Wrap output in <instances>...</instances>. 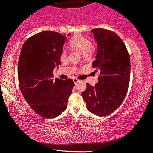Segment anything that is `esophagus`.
Segmentation results:
<instances>
[{
	"label": "esophagus",
	"mask_w": 153,
	"mask_h": 153,
	"mask_svg": "<svg viewBox=\"0 0 153 153\" xmlns=\"http://www.w3.org/2000/svg\"><path fill=\"white\" fill-rule=\"evenodd\" d=\"M73 80H74V82L75 83V84H76V83H77V82H79V80L78 79H77V78H76V77H75V78H74V79H73Z\"/></svg>",
	"instance_id": "obj_1"
}]
</instances>
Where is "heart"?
<instances>
[{
  "instance_id": "b5f03b06",
  "label": "heart",
  "mask_w": 153,
  "mask_h": 153,
  "mask_svg": "<svg viewBox=\"0 0 153 153\" xmlns=\"http://www.w3.org/2000/svg\"><path fill=\"white\" fill-rule=\"evenodd\" d=\"M69 46L71 49L77 51L82 54L84 58L90 57L97 50V44L95 42H91L88 38L79 33H76L68 42ZM67 52L65 49H63L60 54L61 60H64L67 56Z\"/></svg>"
}]
</instances>
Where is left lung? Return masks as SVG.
I'll return each mask as SVG.
<instances>
[{"label": "left lung", "instance_id": "1", "mask_svg": "<svg viewBox=\"0 0 153 153\" xmlns=\"http://www.w3.org/2000/svg\"><path fill=\"white\" fill-rule=\"evenodd\" d=\"M92 32L97 41V60L92 63L98 83L82 92L90 112L103 117L120 107L128 92L130 76V59L123 40L112 31L94 28Z\"/></svg>", "mask_w": 153, "mask_h": 153}]
</instances>
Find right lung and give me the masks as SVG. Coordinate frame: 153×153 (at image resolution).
I'll return each instance as SVG.
<instances>
[{
    "label": "right lung",
    "mask_w": 153,
    "mask_h": 153,
    "mask_svg": "<svg viewBox=\"0 0 153 153\" xmlns=\"http://www.w3.org/2000/svg\"><path fill=\"white\" fill-rule=\"evenodd\" d=\"M65 39L60 33L43 31L25 40L20 53V90L30 107L44 118H55L65 111L74 86L71 79L53 78Z\"/></svg>",
    "instance_id": "right-lung-1"
}]
</instances>
